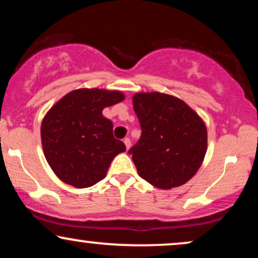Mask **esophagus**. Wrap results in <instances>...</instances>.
<instances>
[{
	"instance_id": "esophagus-1",
	"label": "esophagus",
	"mask_w": 258,
	"mask_h": 258,
	"mask_svg": "<svg viewBox=\"0 0 258 258\" xmlns=\"http://www.w3.org/2000/svg\"><path fill=\"white\" fill-rule=\"evenodd\" d=\"M123 143H125L126 149L128 150L130 147H131V139H130V138H123Z\"/></svg>"
}]
</instances>
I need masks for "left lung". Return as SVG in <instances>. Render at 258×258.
Here are the masks:
<instances>
[{
  "label": "left lung",
  "instance_id": "obj_1",
  "mask_svg": "<svg viewBox=\"0 0 258 258\" xmlns=\"http://www.w3.org/2000/svg\"><path fill=\"white\" fill-rule=\"evenodd\" d=\"M141 138L128 150L139 176L160 189L188 182L207 149L204 121L183 100L152 92L133 96Z\"/></svg>",
  "mask_w": 258,
  "mask_h": 258
}]
</instances>
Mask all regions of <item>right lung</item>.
I'll use <instances>...</instances> for the list:
<instances>
[{
    "label": "right lung",
    "mask_w": 258,
    "mask_h": 258,
    "mask_svg": "<svg viewBox=\"0 0 258 258\" xmlns=\"http://www.w3.org/2000/svg\"><path fill=\"white\" fill-rule=\"evenodd\" d=\"M123 98L119 91L81 88L68 93L47 112L41 125L42 148L59 179L87 188L104 178L112 159L126 147L114 137L112 122L102 111Z\"/></svg>",
    "instance_id": "obj_1"
}]
</instances>
